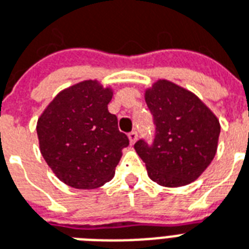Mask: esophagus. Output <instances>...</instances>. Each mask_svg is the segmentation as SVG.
Wrapping results in <instances>:
<instances>
[{
	"mask_svg": "<svg viewBox=\"0 0 249 249\" xmlns=\"http://www.w3.org/2000/svg\"><path fill=\"white\" fill-rule=\"evenodd\" d=\"M128 137H129V141L130 143H134L136 141H137V139H139V133L136 132V130H132L129 134H128Z\"/></svg>",
	"mask_w": 249,
	"mask_h": 249,
	"instance_id": "34e87169",
	"label": "esophagus"
}]
</instances>
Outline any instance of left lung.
Returning a JSON list of instances; mask_svg holds the SVG:
<instances>
[{"instance_id": "1", "label": "left lung", "mask_w": 249, "mask_h": 249, "mask_svg": "<svg viewBox=\"0 0 249 249\" xmlns=\"http://www.w3.org/2000/svg\"><path fill=\"white\" fill-rule=\"evenodd\" d=\"M156 126L152 143L139 140L134 149L158 185H189L215 157L219 120L194 93L167 80H158L145 93Z\"/></svg>"}]
</instances>
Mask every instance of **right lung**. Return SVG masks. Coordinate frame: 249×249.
<instances>
[{"instance_id": "obj_1", "label": "right lung", "mask_w": 249, "mask_h": 249, "mask_svg": "<svg viewBox=\"0 0 249 249\" xmlns=\"http://www.w3.org/2000/svg\"><path fill=\"white\" fill-rule=\"evenodd\" d=\"M112 95L96 80L78 83L60 92L38 120L40 153L66 185L89 190L115 176L129 139L108 110Z\"/></svg>"}]
</instances>
